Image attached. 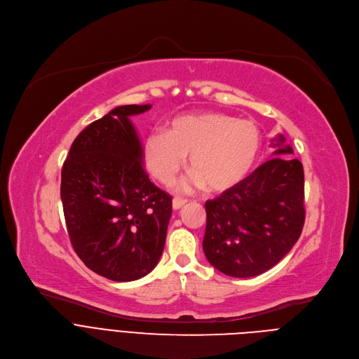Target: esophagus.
Listing matches in <instances>:
<instances>
[{
    "instance_id": "1",
    "label": "esophagus",
    "mask_w": 359,
    "mask_h": 359,
    "mask_svg": "<svg viewBox=\"0 0 359 359\" xmlns=\"http://www.w3.org/2000/svg\"><path fill=\"white\" fill-rule=\"evenodd\" d=\"M186 203H187V200H186V198L175 197V198H173V203H172V204H173V209H175V210H179V209H182V208L184 206Z\"/></svg>"
}]
</instances>
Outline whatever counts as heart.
<instances>
[{
    "instance_id": "b5f03b06",
    "label": "heart",
    "mask_w": 359,
    "mask_h": 359,
    "mask_svg": "<svg viewBox=\"0 0 359 359\" xmlns=\"http://www.w3.org/2000/svg\"><path fill=\"white\" fill-rule=\"evenodd\" d=\"M259 128L223 112H200L172 119L166 133L151 132L143 146L149 172L161 183L175 182L189 156L190 183L220 193L241 183L259 159Z\"/></svg>"
}]
</instances>
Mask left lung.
<instances>
[{
	"mask_svg": "<svg viewBox=\"0 0 359 359\" xmlns=\"http://www.w3.org/2000/svg\"><path fill=\"white\" fill-rule=\"evenodd\" d=\"M284 136L271 139L274 155L292 153ZM203 251L230 277L248 278L274 267L301 236L304 169L298 159L276 156L241 183L206 201Z\"/></svg>",
	"mask_w": 359,
	"mask_h": 359,
	"instance_id": "obj_1",
	"label": "left lung"
}]
</instances>
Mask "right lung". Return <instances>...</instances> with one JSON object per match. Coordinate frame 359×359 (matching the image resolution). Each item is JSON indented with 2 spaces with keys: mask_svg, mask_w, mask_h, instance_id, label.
Segmentation results:
<instances>
[{
  "mask_svg": "<svg viewBox=\"0 0 359 359\" xmlns=\"http://www.w3.org/2000/svg\"><path fill=\"white\" fill-rule=\"evenodd\" d=\"M151 105H125L74 140L61 173V200L72 247L83 264L112 281L144 277L159 263L172 197L143 169L130 116Z\"/></svg>",
  "mask_w": 359,
  "mask_h": 359,
  "instance_id": "1",
  "label": "right lung"
}]
</instances>
